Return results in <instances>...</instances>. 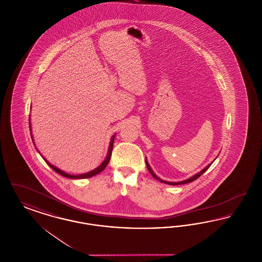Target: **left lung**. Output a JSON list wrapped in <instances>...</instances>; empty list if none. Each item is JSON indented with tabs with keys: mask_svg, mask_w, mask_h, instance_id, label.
<instances>
[{
	"mask_svg": "<svg viewBox=\"0 0 262 262\" xmlns=\"http://www.w3.org/2000/svg\"><path fill=\"white\" fill-rule=\"evenodd\" d=\"M218 157V156H217ZM216 157V158H217ZM215 158V159H216ZM214 161V160H213ZM213 161H212L211 163H209L205 168H203L200 172H199V173H196L195 174H193V176H191L190 178H188V179H187V180H185V181H182V182H168V181H164V180H162V179H160L158 176H156V174L153 172V170L151 169V167H150L149 164H148V161H147V159H145V163H146V167H147V169H148V171H149L150 174H152V177L154 178V179H156L157 181H159V182H161V183H164V184H167V185H171V186H177V185H184V184H187V183H191L192 181H194V180H196L198 178H200V176L201 174H203L210 166H211L212 163H213Z\"/></svg>",
	"mask_w": 262,
	"mask_h": 262,
	"instance_id": "1",
	"label": "left lung"
}]
</instances>
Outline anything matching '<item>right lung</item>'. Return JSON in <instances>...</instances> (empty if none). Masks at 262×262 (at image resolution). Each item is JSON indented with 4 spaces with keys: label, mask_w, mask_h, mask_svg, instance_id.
I'll list each match as a JSON object with an SVG mask.
<instances>
[{
    "label": "right lung",
    "mask_w": 262,
    "mask_h": 262,
    "mask_svg": "<svg viewBox=\"0 0 262 262\" xmlns=\"http://www.w3.org/2000/svg\"><path fill=\"white\" fill-rule=\"evenodd\" d=\"M29 128H30V134H31V138H32V141H33V144H34V139H33V137H32V132H31V124H30V116H29ZM115 137H116V134L113 136L112 138H111V140H110V145H109V148H108V153H107V156H106V158H105V160L103 161V162L100 164L99 166L97 167V168H95L94 170H92V171H89L88 173H84V174H68V173H66V172H63L62 170L61 169H59V168H57L56 166H54V165H52L51 163H49V161H47L41 154H40V152H39V154L42 156V158L45 160V162L47 163L49 166H50L51 168L56 172V173H58V174H62V177H66V178H68V179H88V178H91V177H93V176H95V174H99L101 173L105 168H106V166L108 165V163L110 161V158H111V155H112V150H113V143H114V139H115Z\"/></svg>",
    "instance_id": "right-lung-1"
}]
</instances>
